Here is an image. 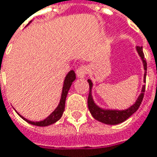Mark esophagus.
I'll return each mask as SVG.
<instances>
[{"label":"esophagus","mask_w":157,"mask_h":157,"mask_svg":"<svg viewBox=\"0 0 157 157\" xmlns=\"http://www.w3.org/2000/svg\"><path fill=\"white\" fill-rule=\"evenodd\" d=\"M86 73H87V69H86V66H80V67L77 70V71H76L77 77L79 78H85L86 75Z\"/></svg>","instance_id":"34e87169"}]
</instances>
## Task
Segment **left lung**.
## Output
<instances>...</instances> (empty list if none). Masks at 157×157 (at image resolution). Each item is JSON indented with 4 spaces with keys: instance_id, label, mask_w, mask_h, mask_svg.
<instances>
[{
    "instance_id": "8db88e82",
    "label": "left lung",
    "mask_w": 157,
    "mask_h": 157,
    "mask_svg": "<svg viewBox=\"0 0 157 157\" xmlns=\"http://www.w3.org/2000/svg\"><path fill=\"white\" fill-rule=\"evenodd\" d=\"M136 50L138 52L140 55V59L143 63V68H144V77H143V82L146 84V76H147V62L145 61L144 53L142 51V47L137 46ZM87 82L89 83V95H88V99H87V105L88 109L90 111V113L92 116L95 118L96 121L103 122L105 124L108 125H117L119 123H121L125 121L127 119H129L133 113H136V111L139 109L140 106V104L143 100L144 97V93H145V86L146 85L144 84L142 86L141 93L138 96L136 102L130 105L129 108L124 109V110H114V109H105L102 107L98 106L95 102L94 101L93 95H92V88H93V82L91 79H87Z\"/></svg>"
}]
</instances>
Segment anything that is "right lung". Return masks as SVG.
<instances>
[{"mask_svg":"<svg viewBox=\"0 0 157 157\" xmlns=\"http://www.w3.org/2000/svg\"><path fill=\"white\" fill-rule=\"evenodd\" d=\"M76 79V74L74 72V71H69L68 74L66 75L64 81H63V86H62V95H61V99L59 102L58 106L54 109V111L51 113L50 115L47 118H45L43 121H29L28 119H26L25 117H23L22 115H20L18 113L17 114L22 118L23 120H25L27 122L32 124V125H36V126H39V127H45V126H49L51 124L55 123L56 121H58L61 118H62L63 112L65 110V101H66V97L68 95V92L72 85V82Z\"/></svg>","mask_w":157,"mask_h":157,"instance_id":"obj_1","label":"right lung"}]
</instances>
